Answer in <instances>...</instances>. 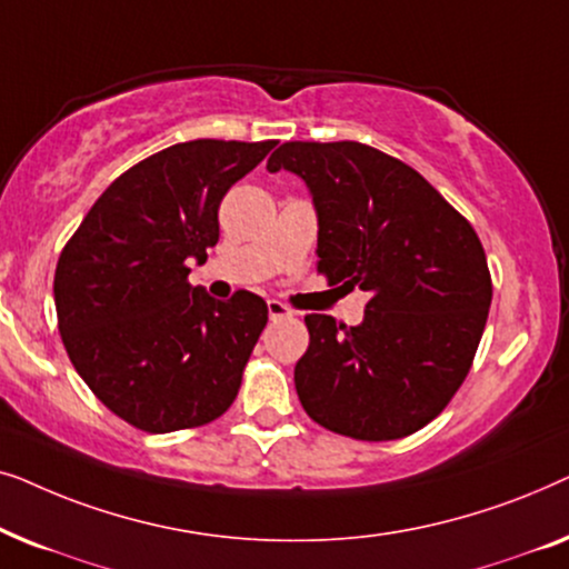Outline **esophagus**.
<instances>
[{
  "label": "esophagus",
  "instance_id": "obj_1",
  "mask_svg": "<svg viewBox=\"0 0 569 569\" xmlns=\"http://www.w3.org/2000/svg\"><path fill=\"white\" fill-rule=\"evenodd\" d=\"M267 308H269V318H271V321H282V318H290V316H292V310L287 308L284 302H279V300H269Z\"/></svg>",
  "mask_w": 569,
  "mask_h": 569
}]
</instances>
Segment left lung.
<instances>
[{"mask_svg":"<svg viewBox=\"0 0 569 569\" xmlns=\"http://www.w3.org/2000/svg\"><path fill=\"white\" fill-rule=\"evenodd\" d=\"M308 183L318 271L370 295L360 326L306 316L295 365L302 409L355 440H399L430 425L469 376L492 302L471 222L415 168L362 142H284L267 170Z\"/></svg>","mask_w":569,"mask_h":569,"instance_id":"left-lung-1","label":"left lung"}]
</instances>
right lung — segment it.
<instances>
[{"label":"right lung","mask_w":569,"mask_h":569,"mask_svg":"<svg viewBox=\"0 0 569 569\" xmlns=\"http://www.w3.org/2000/svg\"><path fill=\"white\" fill-rule=\"evenodd\" d=\"M277 142L193 139L121 173L67 240L53 274L64 349L90 391L144 432L222 417L269 321L259 295L214 300L189 261L220 240L230 186Z\"/></svg>","instance_id":"add662e5"}]
</instances>
